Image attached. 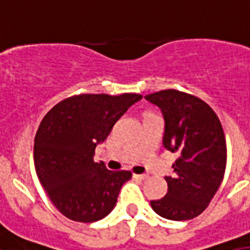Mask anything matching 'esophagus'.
I'll return each mask as SVG.
<instances>
[{
	"instance_id": "obj_1",
	"label": "esophagus",
	"mask_w": 250,
	"mask_h": 250,
	"mask_svg": "<svg viewBox=\"0 0 250 250\" xmlns=\"http://www.w3.org/2000/svg\"><path fill=\"white\" fill-rule=\"evenodd\" d=\"M133 177L137 180H146L147 179V175H133Z\"/></svg>"
}]
</instances>
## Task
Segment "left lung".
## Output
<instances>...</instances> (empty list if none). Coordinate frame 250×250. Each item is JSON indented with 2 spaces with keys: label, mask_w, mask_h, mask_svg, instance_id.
<instances>
[{
  "label": "left lung",
  "mask_w": 250,
  "mask_h": 250,
  "mask_svg": "<svg viewBox=\"0 0 250 250\" xmlns=\"http://www.w3.org/2000/svg\"><path fill=\"white\" fill-rule=\"evenodd\" d=\"M145 98L162 109L164 147L179 158L167 176V194L152 210L171 220L193 219L205 211L223 181L227 146L223 127L208 103L183 91L163 90Z\"/></svg>",
  "instance_id": "left-lung-1"
}]
</instances>
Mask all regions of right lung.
Segmentation results:
<instances>
[{
	"instance_id": "add662e5",
	"label": "right lung",
	"mask_w": 250,
	"mask_h": 250,
	"mask_svg": "<svg viewBox=\"0 0 250 250\" xmlns=\"http://www.w3.org/2000/svg\"><path fill=\"white\" fill-rule=\"evenodd\" d=\"M139 94H81L48 112L35 135L36 175L62 215L92 223L113 210L129 171H109L94 162L95 147L111 133Z\"/></svg>"
}]
</instances>
